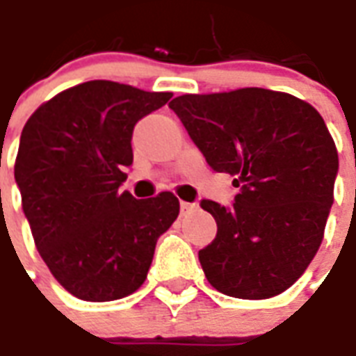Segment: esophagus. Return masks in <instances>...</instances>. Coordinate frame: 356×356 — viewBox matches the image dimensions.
<instances>
[{
    "label": "esophagus",
    "instance_id": "obj_1",
    "mask_svg": "<svg viewBox=\"0 0 356 356\" xmlns=\"http://www.w3.org/2000/svg\"><path fill=\"white\" fill-rule=\"evenodd\" d=\"M195 209H197L195 203H188V201H182V203H180V211H182V214H190L191 211H195Z\"/></svg>",
    "mask_w": 356,
    "mask_h": 356
}]
</instances>
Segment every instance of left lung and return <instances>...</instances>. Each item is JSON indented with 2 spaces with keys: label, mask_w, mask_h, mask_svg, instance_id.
<instances>
[{
  "label": "left lung",
  "mask_w": 356,
  "mask_h": 356,
  "mask_svg": "<svg viewBox=\"0 0 356 356\" xmlns=\"http://www.w3.org/2000/svg\"><path fill=\"white\" fill-rule=\"evenodd\" d=\"M216 172L236 176L232 207L203 199L216 238L199 251L209 284L238 299L293 286L318 251L334 203L337 149L307 102L264 88L168 103Z\"/></svg>",
  "instance_id": "1"
}]
</instances>
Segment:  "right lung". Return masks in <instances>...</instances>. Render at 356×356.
Returning a JSON list of instances; mask_svg holds the SVG:
<instances>
[{"instance_id":"1","label":"right lung","mask_w":356,"mask_h":356,"mask_svg":"<svg viewBox=\"0 0 356 356\" xmlns=\"http://www.w3.org/2000/svg\"><path fill=\"white\" fill-rule=\"evenodd\" d=\"M170 92L92 80L38 107L21 134L15 180L38 253L55 280L84 301L134 293L149 272L157 239L180 213L170 191L136 199L120 191L134 161L138 120Z\"/></svg>"}]
</instances>
